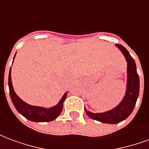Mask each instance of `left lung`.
Returning a JSON list of instances; mask_svg holds the SVG:
<instances>
[{
    "mask_svg": "<svg viewBox=\"0 0 149 149\" xmlns=\"http://www.w3.org/2000/svg\"><path fill=\"white\" fill-rule=\"evenodd\" d=\"M116 46L121 51L127 61V85L125 97L117 106L107 112L93 113L84 109L90 118L112 125L118 124L128 118L134 109L140 91V78L136 71L134 59L124 46L121 45H116Z\"/></svg>",
    "mask_w": 149,
    "mask_h": 149,
    "instance_id": "left-lung-1",
    "label": "left lung"
}]
</instances>
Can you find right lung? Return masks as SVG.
<instances>
[{
  "instance_id": "right-lung-1",
  "label": "right lung",
  "mask_w": 149,
  "mask_h": 149,
  "mask_svg": "<svg viewBox=\"0 0 149 149\" xmlns=\"http://www.w3.org/2000/svg\"><path fill=\"white\" fill-rule=\"evenodd\" d=\"M8 88H9L10 97L16 109L29 120L33 122H49L55 120L61 114L63 109V103L67 97V93H65L56 105L49 109L44 107L33 106L25 103L16 94L13 89L11 79V68L8 74Z\"/></svg>"
}]
</instances>
